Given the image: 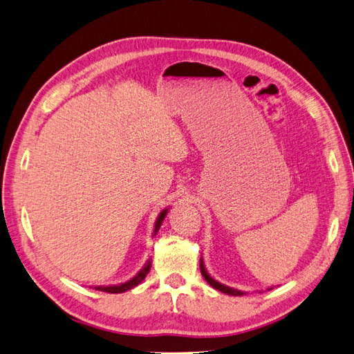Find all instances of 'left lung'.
I'll return each instance as SVG.
<instances>
[{
    "instance_id": "1",
    "label": "left lung",
    "mask_w": 354,
    "mask_h": 354,
    "mask_svg": "<svg viewBox=\"0 0 354 354\" xmlns=\"http://www.w3.org/2000/svg\"><path fill=\"white\" fill-rule=\"evenodd\" d=\"M201 272H202L203 278L207 281V284L212 286L215 290H220L221 293L230 295V296H242V295H245V292H241V290H238V288H233V287H229V286H225V284H221L216 279H214L209 274H207V270L205 268V263H203V259L202 257H201ZM270 288L272 287H269L268 290H270Z\"/></svg>"
}]
</instances>
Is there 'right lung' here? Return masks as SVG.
I'll use <instances>...</instances> for the list:
<instances>
[{
    "label": "right lung",
    "mask_w": 354,
    "mask_h": 354,
    "mask_svg": "<svg viewBox=\"0 0 354 354\" xmlns=\"http://www.w3.org/2000/svg\"><path fill=\"white\" fill-rule=\"evenodd\" d=\"M167 211H169V209H162V211L160 212L158 218H157V221H156V227H153L152 236H156L157 232L160 230L161 224H162V220H165L166 215H167ZM149 269H151V259L147 261V263H145V266L138 272V274H136L131 279L125 281V283L116 284V286H95L94 288H95V290H100V292H106V293H124V292H127V290H130V288L136 287L138 284H140L142 281L145 279V277L148 275Z\"/></svg>",
    "instance_id": "right-lung-1"
}]
</instances>
